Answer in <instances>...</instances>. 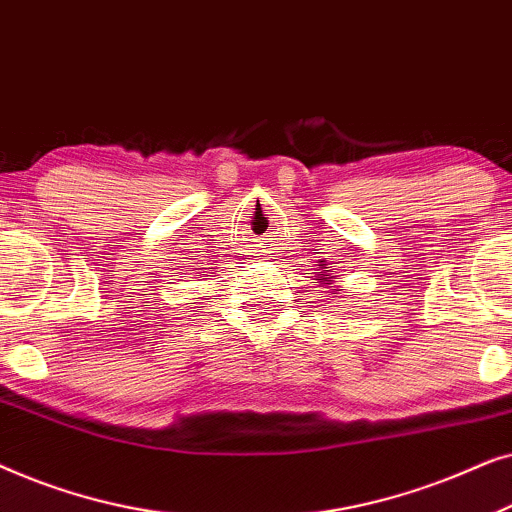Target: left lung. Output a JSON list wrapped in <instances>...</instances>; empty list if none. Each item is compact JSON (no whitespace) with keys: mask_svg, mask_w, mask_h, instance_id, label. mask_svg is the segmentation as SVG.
<instances>
[{"mask_svg":"<svg viewBox=\"0 0 512 512\" xmlns=\"http://www.w3.org/2000/svg\"><path fill=\"white\" fill-rule=\"evenodd\" d=\"M321 279H324V284H331V282H333V277H331V275H328V270H326V275H324V277H321ZM333 291H342V289H333Z\"/></svg>","mask_w":512,"mask_h":512,"instance_id":"8db88e82","label":"left lung"}]
</instances>
